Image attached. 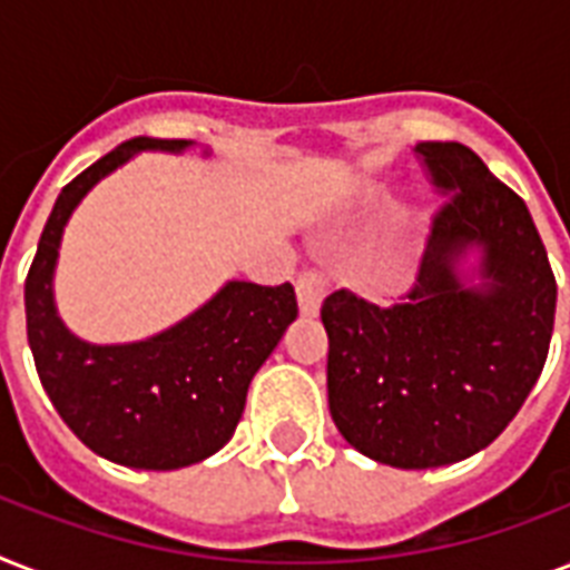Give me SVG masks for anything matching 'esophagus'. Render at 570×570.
Listing matches in <instances>:
<instances>
[{
	"mask_svg": "<svg viewBox=\"0 0 570 570\" xmlns=\"http://www.w3.org/2000/svg\"><path fill=\"white\" fill-rule=\"evenodd\" d=\"M328 277L316 268H304L302 275L295 277V295H298V307H302L304 316L320 313L322 298L328 295Z\"/></svg>",
	"mask_w": 570,
	"mask_h": 570,
	"instance_id": "34e87169",
	"label": "esophagus"
}]
</instances>
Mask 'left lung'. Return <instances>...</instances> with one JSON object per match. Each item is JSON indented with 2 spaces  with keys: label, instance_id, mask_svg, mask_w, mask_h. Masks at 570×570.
Segmentation results:
<instances>
[{
  "label": "left lung",
  "instance_id": "obj_1",
  "mask_svg": "<svg viewBox=\"0 0 570 570\" xmlns=\"http://www.w3.org/2000/svg\"><path fill=\"white\" fill-rule=\"evenodd\" d=\"M443 204L416 275L396 304L352 289L322 302L328 407L355 450L402 470L485 450L530 396L548 361L557 277L521 195L459 141L416 145ZM483 248L482 291L451 263Z\"/></svg>",
  "mask_w": 570,
  "mask_h": 570
}]
</instances>
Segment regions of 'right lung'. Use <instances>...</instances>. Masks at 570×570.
Segmentation results:
<instances>
[{
  "instance_id": "right-lung-1",
  "label": "right lung",
  "mask_w": 570,
  "mask_h": 570,
  "mask_svg": "<svg viewBox=\"0 0 570 570\" xmlns=\"http://www.w3.org/2000/svg\"><path fill=\"white\" fill-rule=\"evenodd\" d=\"M145 147L183 150L186 141L129 138L61 189L26 275V334L40 384L88 450L127 468L177 470L230 441L250 379L298 316V304L289 284L233 281L189 320L145 343L88 346L61 325L52 268L67 218L94 183Z\"/></svg>"
}]
</instances>
